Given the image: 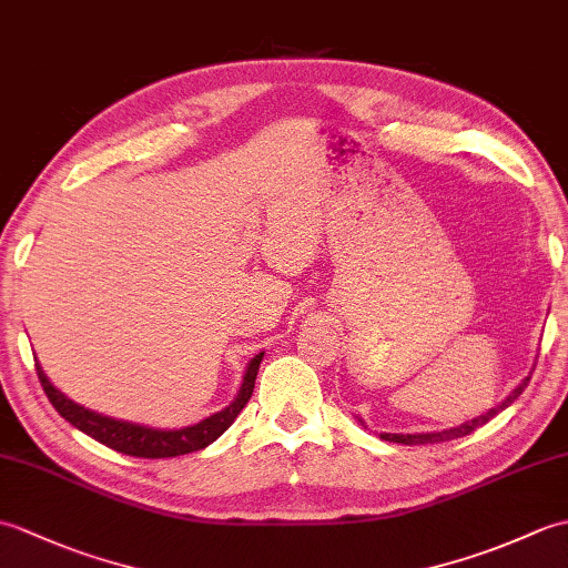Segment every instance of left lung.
Returning <instances> with one entry per match:
<instances>
[{
  "label": "left lung",
  "mask_w": 568,
  "mask_h": 568,
  "mask_svg": "<svg viewBox=\"0 0 568 568\" xmlns=\"http://www.w3.org/2000/svg\"><path fill=\"white\" fill-rule=\"evenodd\" d=\"M529 378H532V373H529V376L520 385H517V388L508 397H505L500 405L490 407L486 415H478V417H474L470 422H464V425L452 427V429H442V432H422V434H388V432H383L381 439L395 442V444H407V446H419V444H439V442H452V439H458V437H466V434L478 429L480 425H486V422H490L498 413H503L505 407H510L517 400V397L523 395V390L527 388Z\"/></svg>",
  "instance_id": "8db88e82"
}]
</instances>
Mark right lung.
Returning a JSON list of instances; mask_svg holds the SVG:
<instances>
[{
  "instance_id": "add662e5",
  "label": "right lung",
  "mask_w": 568,
  "mask_h": 568,
  "mask_svg": "<svg viewBox=\"0 0 568 568\" xmlns=\"http://www.w3.org/2000/svg\"><path fill=\"white\" fill-rule=\"evenodd\" d=\"M261 361H263V354H256L248 361L244 381H241V388L232 405L210 415L207 419L197 422V425H190L183 429H153L146 425H134V422L100 415L94 413V409L72 403L70 397L60 393L55 385L45 378V373L39 364H36V373H39V381L43 385L48 400H51V405L58 409V415L65 417L72 427H78L80 432L88 434V437L98 439L100 444L110 446L114 452H122L126 456L171 458V456H183L190 452L204 449V446H210L214 439H220L222 434L232 427V422L239 417L241 409L246 407L248 397L253 393Z\"/></svg>"
}]
</instances>
